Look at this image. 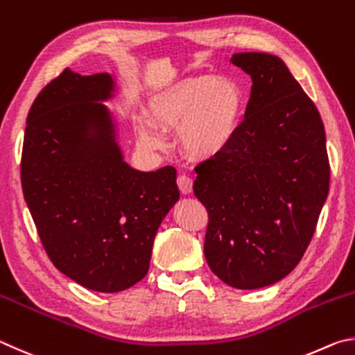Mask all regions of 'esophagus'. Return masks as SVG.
Here are the masks:
<instances>
[{"mask_svg": "<svg viewBox=\"0 0 355 355\" xmlns=\"http://www.w3.org/2000/svg\"><path fill=\"white\" fill-rule=\"evenodd\" d=\"M178 187L182 195H190L191 190H193V181H191V178L187 176V174H179Z\"/></svg>", "mask_w": 355, "mask_h": 355, "instance_id": "esophagus-1", "label": "esophagus"}]
</instances>
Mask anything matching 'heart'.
Masks as SVG:
<instances>
[{"mask_svg":"<svg viewBox=\"0 0 355 355\" xmlns=\"http://www.w3.org/2000/svg\"><path fill=\"white\" fill-rule=\"evenodd\" d=\"M245 92L231 78L210 74L174 83L148 104L149 123H137V135L148 148L162 145L160 130L178 129L182 151L193 159L216 157L234 140L245 114Z\"/></svg>","mask_w":355,"mask_h":355,"instance_id":"1","label":"heart"}]
</instances>
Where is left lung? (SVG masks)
I'll return each instance as SVG.
<instances>
[{
	"label": "left lung",
	"instance_id": "1",
	"mask_svg": "<svg viewBox=\"0 0 355 355\" xmlns=\"http://www.w3.org/2000/svg\"><path fill=\"white\" fill-rule=\"evenodd\" d=\"M252 79L245 120L225 151L195 168L209 214L206 260L240 290L281 281L300 263L329 193L324 124L277 55L239 53Z\"/></svg>",
	"mask_w": 355,
	"mask_h": 355
}]
</instances>
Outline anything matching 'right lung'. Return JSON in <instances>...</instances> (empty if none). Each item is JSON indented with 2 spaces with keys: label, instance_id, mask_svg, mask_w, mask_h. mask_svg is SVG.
Listing matches in <instances>:
<instances>
[{
  "label": "right lung",
  "instance_id": "obj_1",
  "mask_svg": "<svg viewBox=\"0 0 355 355\" xmlns=\"http://www.w3.org/2000/svg\"><path fill=\"white\" fill-rule=\"evenodd\" d=\"M109 73L65 68L31 105L21 187L55 268L85 288L116 293L146 276L162 220L179 200L176 170L139 171L123 160L103 103Z\"/></svg>",
  "mask_w": 355,
  "mask_h": 355
}]
</instances>
